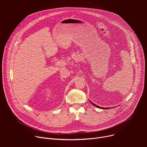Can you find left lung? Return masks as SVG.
I'll use <instances>...</instances> for the list:
<instances>
[{"label":"left lung","instance_id":"1","mask_svg":"<svg viewBox=\"0 0 147 147\" xmlns=\"http://www.w3.org/2000/svg\"><path fill=\"white\" fill-rule=\"evenodd\" d=\"M90 102H91V103L93 105H94L95 107H97V108H100V109H111V108H102V107H99V106H98V105H95V103H92L91 100H90Z\"/></svg>","mask_w":147,"mask_h":147}]
</instances>
